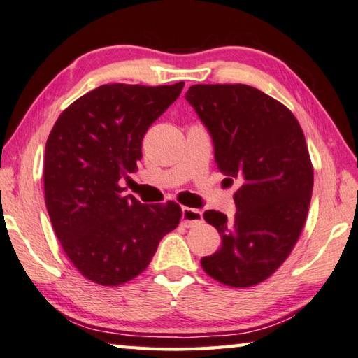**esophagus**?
I'll list each match as a JSON object with an SVG mask.
<instances>
[{"label":"esophagus","mask_w":358,"mask_h":358,"mask_svg":"<svg viewBox=\"0 0 358 358\" xmlns=\"http://www.w3.org/2000/svg\"><path fill=\"white\" fill-rule=\"evenodd\" d=\"M202 220L203 216L201 210L187 207H183V210H181V224H183L185 227H194L196 224L202 222Z\"/></svg>","instance_id":"obj_1"}]
</instances>
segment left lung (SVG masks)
Here are the masks:
<instances>
[{
	"instance_id": "left-lung-1",
	"label": "left lung",
	"mask_w": 358,
	"mask_h": 358,
	"mask_svg": "<svg viewBox=\"0 0 358 358\" xmlns=\"http://www.w3.org/2000/svg\"><path fill=\"white\" fill-rule=\"evenodd\" d=\"M185 98L213 138L224 181L240 185L234 220L203 213L221 248L202 268L230 287L256 286L280 268L305 226L314 181L305 136L286 106L250 85H192Z\"/></svg>"
}]
</instances>
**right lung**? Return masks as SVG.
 <instances>
[{
  "mask_svg": "<svg viewBox=\"0 0 358 358\" xmlns=\"http://www.w3.org/2000/svg\"><path fill=\"white\" fill-rule=\"evenodd\" d=\"M183 87L101 85L72 102L50 131L47 211L66 256L90 281L120 286L134 280L178 226V203H141L124 196L118 181L136 172L145 132Z\"/></svg>",
  "mask_w": 358,
  "mask_h": 358,
  "instance_id": "1",
  "label": "right lung"
}]
</instances>
